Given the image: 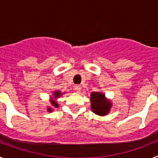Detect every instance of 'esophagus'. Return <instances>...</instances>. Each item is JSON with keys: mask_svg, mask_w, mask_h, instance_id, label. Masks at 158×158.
<instances>
[{"mask_svg": "<svg viewBox=\"0 0 158 158\" xmlns=\"http://www.w3.org/2000/svg\"><path fill=\"white\" fill-rule=\"evenodd\" d=\"M74 89H75V90H76L77 92V93H80L81 88L80 85H77L74 86Z\"/></svg>", "mask_w": 158, "mask_h": 158, "instance_id": "34e87169", "label": "esophagus"}]
</instances>
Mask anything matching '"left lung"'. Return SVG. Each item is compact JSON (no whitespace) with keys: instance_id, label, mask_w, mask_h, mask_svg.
<instances>
[{"instance_id":"8db88e82","label":"left lung","mask_w":158,"mask_h":158,"mask_svg":"<svg viewBox=\"0 0 158 158\" xmlns=\"http://www.w3.org/2000/svg\"><path fill=\"white\" fill-rule=\"evenodd\" d=\"M91 108L95 114L98 115H106L110 111L111 103L107 100L104 93L93 92L90 97Z\"/></svg>"}]
</instances>
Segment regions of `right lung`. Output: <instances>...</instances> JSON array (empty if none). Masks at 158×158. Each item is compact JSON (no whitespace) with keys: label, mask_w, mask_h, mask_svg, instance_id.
<instances>
[{"label":"right lung","mask_w":158,"mask_h":158,"mask_svg":"<svg viewBox=\"0 0 158 158\" xmlns=\"http://www.w3.org/2000/svg\"><path fill=\"white\" fill-rule=\"evenodd\" d=\"M62 93H61V92L60 91H55L54 93V97H52V99H51V104H52L53 105V107H58V103H57L56 101H55V99H57V98H58V97H60V96H62ZM47 111H49V112H51V111H52V108H51V107H48V108H47Z\"/></svg>","instance_id":"right-lung-1"}]
</instances>
